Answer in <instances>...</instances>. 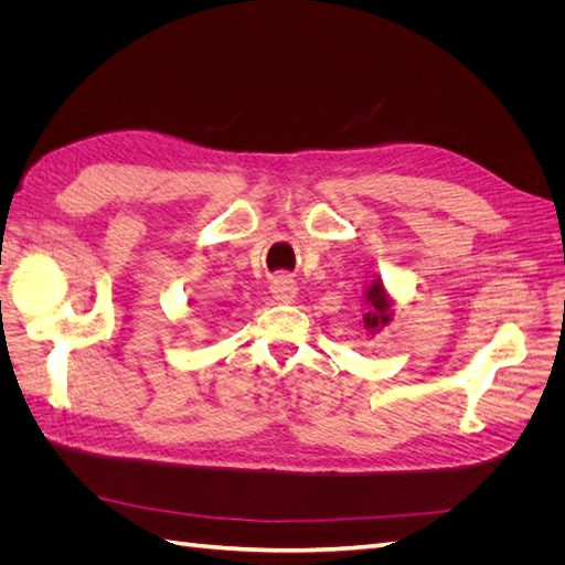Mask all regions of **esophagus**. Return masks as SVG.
I'll use <instances>...</instances> for the list:
<instances>
[{
	"mask_svg": "<svg viewBox=\"0 0 565 565\" xmlns=\"http://www.w3.org/2000/svg\"><path fill=\"white\" fill-rule=\"evenodd\" d=\"M270 292L278 301H292L297 297V282L289 276H278L270 280Z\"/></svg>",
	"mask_w": 565,
	"mask_h": 565,
	"instance_id": "34e87169",
	"label": "esophagus"
}]
</instances>
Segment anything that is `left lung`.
Returning a JSON list of instances; mask_svg holds the SVG:
<instances>
[{"instance_id": "left-lung-1", "label": "left lung", "mask_w": 565, "mask_h": 565, "mask_svg": "<svg viewBox=\"0 0 565 565\" xmlns=\"http://www.w3.org/2000/svg\"><path fill=\"white\" fill-rule=\"evenodd\" d=\"M367 303H370V311L363 316V322L365 328L372 332V330H380L382 324L388 322L391 318V301L384 292V287L380 280H374L367 289Z\"/></svg>"}]
</instances>
